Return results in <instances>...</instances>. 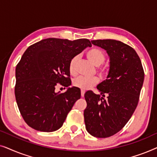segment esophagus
<instances>
[{
    "label": "esophagus",
    "instance_id": "34e87169",
    "mask_svg": "<svg viewBox=\"0 0 157 157\" xmlns=\"http://www.w3.org/2000/svg\"><path fill=\"white\" fill-rule=\"evenodd\" d=\"M84 94H85L84 90H81V97H83V96H84Z\"/></svg>",
    "mask_w": 157,
    "mask_h": 157
}]
</instances>
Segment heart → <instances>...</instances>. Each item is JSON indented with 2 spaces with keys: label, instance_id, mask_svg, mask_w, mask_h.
I'll return each instance as SVG.
<instances>
[{
  "label": "heart",
  "instance_id": "heart-1",
  "mask_svg": "<svg viewBox=\"0 0 157 157\" xmlns=\"http://www.w3.org/2000/svg\"><path fill=\"white\" fill-rule=\"evenodd\" d=\"M86 56L88 59L96 66H99L104 63L105 60L104 53L102 51L98 48H92L86 53ZM78 56H74L71 60L69 63V72L71 75L76 74V65ZM98 82V78L97 77H84L78 76L73 81V84L74 86L82 90L89 89L94 86H95Z\"/></svg>",
  "mask_w": 157,
  "mask_h": 157
}]
</instances>
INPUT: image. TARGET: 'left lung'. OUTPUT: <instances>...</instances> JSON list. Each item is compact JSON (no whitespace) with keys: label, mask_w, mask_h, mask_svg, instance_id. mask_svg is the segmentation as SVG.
Masks as SVG:
<instances>
[{"label":"left lung","mask_w":157,"mask_h":157,"mask_svg":"<svg viewBox=\"0 0 157 157\" xmlns=\"http://www.w3.org/2000/svg\"><path fill=\"white\" fill-rule=\"evenodd\" d=\"M91 43L106 51L110 62L106 79L97 86L101 96L91 91L84 94L87 106L83 116L90 134L106 138L119 132L134 113L144 73L138 54L131 46L113 39Z\"/></svg>","instance_id":"obj_1"}]
</instances>
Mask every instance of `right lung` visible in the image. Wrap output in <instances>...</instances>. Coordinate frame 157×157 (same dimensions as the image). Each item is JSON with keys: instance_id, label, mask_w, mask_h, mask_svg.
I'll return each instance as SVG.
<instances>
[{"instance_id": "1", "label": "right lung", "mask_w": 157, "mask_h": 157, "mask_svg": "<svg viewBox=\"0 0 157 157\" xmlns=\"http://www.w3.org/2000/svg\"><path fill=\"white\" fill-rule=\"evenodd\" d=\"M89 40H69L49 38L26 49L16 68L15 96L19 111L31 128L55 132L65 121L75 102L81 98L79 88L66 92L55 91L58 83L71 84L69 63L73 58L91 47Z\"/></svg>"}]
</instances>
